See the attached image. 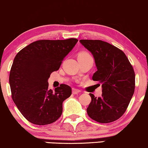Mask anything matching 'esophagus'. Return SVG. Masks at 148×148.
<instances>
[{"mask_svg": "<svg viewBox=\"0 0 148 148\" xmlns=\"http://www.w3.org/2000/svg\"><path fill=\"white\" fill-rule=\"evenodd\" d=\"M80 92V90H78V89H76V88L72 89V94L73 95H77Z\"/></svg>", "mask_w": 148, "mask_h": 148, "instance_id": "esophagus-1", "label": "esophagus"}]
</instances>
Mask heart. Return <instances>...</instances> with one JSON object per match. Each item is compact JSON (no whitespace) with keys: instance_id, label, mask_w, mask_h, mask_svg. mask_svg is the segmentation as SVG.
<instances>
[{"instance_id":"b5f03b06","label":"heart","mask_w":148,"mask_h":148,"mask_svg":"<svg viewBox=\"0 0 148 148\" xmlns=\"http://www.w3.org/2000/svg\"><path fill=\"white\" fill-rule=\"evenodd\" d=\"M90 56V55L88 52H86V51H80V52L78 53V58H84V57H86V56Z\"/></svg>"}]
</instances>
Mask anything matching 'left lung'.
Here are the masks:
<instances>
[{
	"instance_id": "left-lung-1",
	"label": "left lung",
	"mask_w": 148,
	"mask_h": 148,
	"mask_svg": "<svg viewBox=\"0 0 148 148\" xmlns=\"http://www.w3.org/2000/svg\"><path fill=\"white\" fill-rule=\"evenodd\" d=\"M80 42L95 58L97 70L92 80L102 84L101 97L90 93L88 115L101 123L115 121L123 115L134 95V68L123 51L109 43L88 39Z\"/></svg>"
}]
</instances>
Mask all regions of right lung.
Segmentation results:
<instances>
[{
  "label": "right lung",
  "mask_w": 148,
  "mask_h": 148,
  "mask_svg": "<svg viewBox=\"0 0 148 148\" xmlns=\"http://www.w3.org/2000/svg\"><path fill=\"white\" fill-rule=\"evenodd\" d=\"M77 42L75 38L39 40L16 55L9 75L12 99L29 122L45 125L61 116L62 103L72 95V89L62 84L53 92L48 88L47 80Z\"/></svg>",
  "instance_id": "add662e5"
}]
</instances>
